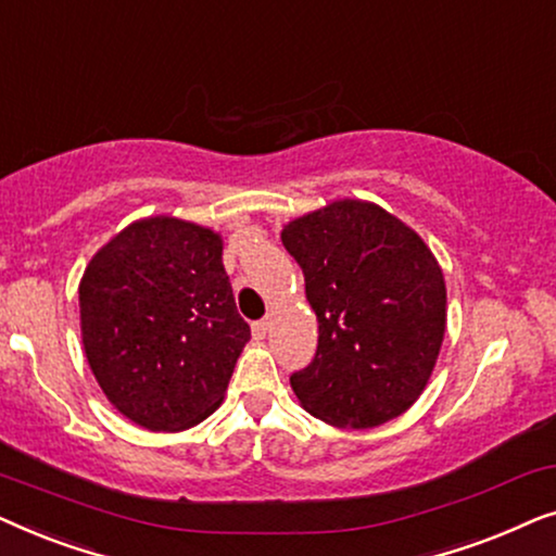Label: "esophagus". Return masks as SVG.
Wrapping results in <instances>:
<instances>
[{
    "label": "esophagus",
    "mask_w": 556,
    "mask_h": 556,
    "mask_svg": "<svg viewBox=\"0 0 556 556\" xmlns=\"http://www.w3.org/2000/svg\"><path fill=\"white\" fill-rule=\"evenodd\" d=\"M268 329H270V321H268V318H263V321H255V324H253L255 337H265V333H268Z\"/></svg>",
    "instance_id": "1"
}]
</instances>
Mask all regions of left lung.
I'll return each instance as SVG.
<instances>
[{"instance_id": "1", "label": "left lung", "mask_w": 556, "mask_h": 556, "mask_svg": "<svg viewBox=\"0 0 556 556\" xmlns=\"http://www.w3.org/2000/svg\"><path fill=\"white\" fill-rule=\"evenodd\" d=\"M280 240L318 321L314 362L291 377L303 409L349 430L400 417L422 394L445 337V278L432 250L364 200L295 217Z\"/></svg>"}]
</instances>
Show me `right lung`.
I'll list each match as a JSON object with an SVG mask.
<instances>
[{
    "instance_id": "1",
    "label": "right lung",
    "mask_w": 556,
    "mask_h": 556,
    "mask_svg": "<svg viewBox=\"0 0 556 556\" xmlns=\"http://www.w3.org/2000/svg\"><path fill=\"white\" fill-rule=\"evenodd\" d=\"M78 301L90 371L121 415L177 432L223 405L250 326L215 230L169 215L136 219L90 257Z\"/></svg>"
}]
</instances>
